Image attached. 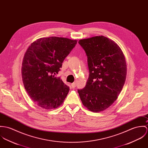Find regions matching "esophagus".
Segmentation results:
<instances>
[{
	"instance_id": "esophagus-1",
	"label": "esophagus",
	"mask_w": 148,
	"mask_h": 148,
	"mask_svg": "<svg viewBox=\"0 0 148 148\" xmlns=\"http://www.w3.org/2000/svg\"><path fill=\"white\" fill-rule=\"evenodd\" d=\"M71 86L72 88H75L76 87V83L75 82H74V83L71 84Z\"/></svg>"
}]
</instances>
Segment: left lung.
<instances>
[{
    "instance_id": "left-lung-1",
    "label": "left lung",
    "mask_w": 148,
    "mask_h": 148,
    "mask_svg": "<svg viewBox=\"0 0 148 148\" xmlns=\"http://www.w3.org/2000/svg\"><path fill=\"white\" fill-rule=\"evenodd\" d=\"M78 43L86 53L90 74L86 86L78 92L84 107L99 112L111 106L123 89L125 58L115 41L103 36L80 40Z\"/></svg>"
}]
</instances>
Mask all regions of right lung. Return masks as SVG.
Instances as JSON below:
<instances>
[{
    "label": "right lung",
    "mask_w": 148,
    "mask_h": 148,
    "mask_svg": "<svg viewBox=\"0 0 148 148\" xmlns=\"http://www.w3.org/2000/svg\"><path fill=\"white\" fill-rule=\"evenodd\" d=\"M77 43L64 37H42L27 50L21 67L23 82L29 97L41 108H56L66 98L69 87L56 74Z\"/></svg>",
    "instance_id": "obj_1"
}]
</instances>
